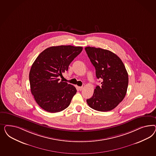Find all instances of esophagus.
Masks as SVG:
<instances>
[{
    "label": "esophagus",
    "instance_id": "obj_1",
    "mask_svg": "<svg viewBox=\"0 0 156 156\" xmlns=\"http://www.w3.org/2000/svg\"><path fill=\"white\" fill-rule=\"evenodd\" d=\"M78 88H79V90H80V91H81V90H83V86H80V87H79Z\"/></svg>",
    "mask_w": 156,
    "mask_h": 156
}]
</instances>
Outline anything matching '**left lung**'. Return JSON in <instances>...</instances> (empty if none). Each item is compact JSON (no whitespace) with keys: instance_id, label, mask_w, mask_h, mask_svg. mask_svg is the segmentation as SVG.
<instances>
[{"instance_id":"1","label":"left lung","mask_w":156,"mask_h":156,"mask_svg":"<svg viewBox=\"0 0 156 156\" xmlns=\"http://www.w3.org/2000/svg\"><path fill=\"white\" fill-rule=\"evenodd\" d=\"M86 52L95 69L96 76L102 80L94 94L86 100L91 108L109 112L118 106L128 89V72L124 64L113 52L101 48L85 47Z\"/></svg>"}]
</instances>
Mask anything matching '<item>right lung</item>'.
<instances>
[{
    "instance_id": "add662e5",
    "label": "right lung",
    "mask_w": 156,
    "mask_h": 156,
    "mask_svg": "<svg viewBox=\"0 0 156 156\" xmlns=\"http://www.w3.org/2000/svg\"><path fill=\"white\" fill-rule=\"evenodd\" d=\"M83 47L52 46L41 52L31 67L29 80L32 94L45 111L57 113L66 109L76 93V88L60 81L62 73L82 51Z\"/></svg>"
}]
</instances>
